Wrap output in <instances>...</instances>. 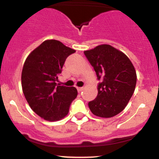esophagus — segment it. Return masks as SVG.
I'll use <instances>...</instances> for the list:
<instances>
[{
	"label": "esophagus",
	"mask_w": 159,
	"mask_h": 159,
	"mask_svg": "<svg viewBox=\"0 0 159 159\" xmlns=\"http://www.w3.org/2000/svg\"><path fill=\"white\" fill-rule=\"evenodd\" d=\"M77 90L78 92H81L84 90V87H77Z\"/></svg>",
	"instance_id": "34e87169"
}]
</instances>
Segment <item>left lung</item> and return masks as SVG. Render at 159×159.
Here are the masks:
<instances>
[{"instance_id":"left-lung-1","label":"left lung","mask_w":159,"mask_h":159,"mask_svg":"<svg viewBox=\"0 0 159 159\" xmlns=\"http://www.w3.org/2000/svg\"><path fill=\"white\" fill-rule=\"evenodd\" d=\"M84 53L100 81L97 97L88 103L91 112L104 118L116 116L134 93L137 82L134 66L125 54L109 45H98Z\"/></svg>"}]
</instances>
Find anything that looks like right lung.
Returning a JSON list of instances; mask_svg holds the SVG:
<instances>
[{"label":"right lung","mask_w":159,"mask_h":159,"mask_svg":"<svg viewBox=\"0 0 159 159\" xmlns=\"http://www.w3.org/2000/svg\"><path fill=\"white\" fill-rule=\"evenodd\" d=\"M75 52L57 40H45L29 54L21 72L25 98L36 114L48 121H56L68 114L77 97L74 87L57 84L66 58Z\"/></svg>","instance_id":"obj_1"}]
</instances>
